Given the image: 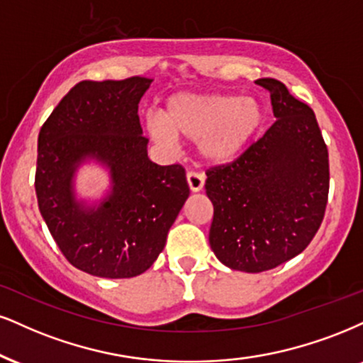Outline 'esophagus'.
<instances>
[{"instance_id":"34e87169","label":"esophagus","mask_w":363,"mask_h":363,"mask_svg":"<svg viewBox=\"0 0 363 363\" xmlns=\"http://www.w3.org/2000/svg\"><path fill=\"white\" fill-rule=\"evenodd\" d=\"M186 182H189V189H190L191 194H196V191L203 190V183H205L203 174L190 172L189 174H186Z\"/></svg>"}]
</instances>
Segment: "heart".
Returning <instances> with one entry per match:
<instances>
[{
    "instance_id": "obj_1",
    "label": "heart",
    "mask_w": 363,
    "mask_h": 363,
    "mask_svg": "<svg viewBox=\"0 0 363 363\" xmlns=\"http://www.w3.org/2000/svg\"><path fill=\"white\" fill-rule=\"evenodd\" d=\"M266 124V111L252 96L223 92H178L146 121V133L160 146L178 140L199 145L208 164L223 167L247 153Z\"/></svg>"
}]
</instances>
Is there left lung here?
Returning <instances> with one entry per match:
<instances>
[{
	"mask_svg": "<svg viewBox=\"0 0 363 363\" xmlns=\"http://www.w3.org/2000/svg\"><path fill=\"white\" fill-rule=\"evenodd\" d=\"M276 123L227 167L207 172L213 205L208 242L234 271L262 272L306 249L328 200V150L315 113L283 82L261 79Z\"/></svg>",
	"mask_w": 363,
	"mask_h": 363,
	"instance_id": "left-lung-1",
	"label": "left lung"
}]
</instances>
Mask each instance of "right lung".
Segmentation results:
<instances>
[{"instance_id": "right-lung-1", "label": "right lung", "mask_w": 363, "mask_h": 363, "mask_svg": "<svg viewBox=\"0 0 363 363\" xmlns=\"http://www.w3.org/2000/svg\"><path fill=\"white\" fill-rule=\"evenodd\" d=\"M153 80H84L70 89L38 134V208L62 254L97 277L150 269L189 199L185 169L147 158L138 104ZM97 164L110 185L101 199L77 194V173Z\"/></svg>"}]
</instances>
